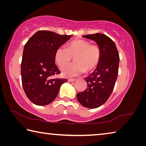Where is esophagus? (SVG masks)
Listing matches in <instances>:
<instances>
[{
  "label": "esophagus",
  "mask_w": 146,
  "mask_h": 146,
  "mask_svg": "<svg viewBox=\"0 0 146 146\" xmlns=\"http://www.w3.org/2000/svg\"><path fill=\"white\" fill-rule=\"evenodd\" d=\"M76 80V78H68L69 82H75Z\"/></svg>",
  "instance_id": "1"
}]
</instances>
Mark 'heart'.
Masks as SVG:
<instances>
[{
  "mask_svg": "<svg viewBox=\"0 0 146 146\" xmlns=\"http://www.w3.org/2000/svg\"><path fill=\"white\" fill-rule=\"evenodd\" d=\"M75 57L76 62L67 66ZM55 61L62 68V73L66 77L78 76L85 71L94 70L100 64L102 51L96 44H91L89 41L84 39H76L71 41L67 48L60 47L55 52Z\"/></svg>",
  "mask_w": 146,
  "mask_h": 146,
  "instance_id": "1",
  "label": "heart"
}]
</instances>
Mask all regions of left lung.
Instances as JSON below:
<instances>
[{
    "mask_svg": "<svg viewBox=\"0 0 146 146\" xmlns=\"http://www.w3.org/2000/svg\"><path fill=\"white\" fill-rule=\"evenodd\" d=\"M83 37L96 42L102 51V58L94 72L85 78L87 88L77 93L76 98L84 107L96 108L107 102L114 88L119 55L114 42L105 34L96 33Z\"/></svg>",
    "mask_w": 146,
    "mask_h": 146,
    "instance_id": "8db88e82",
    "label": "left lung"
}]
</instances>
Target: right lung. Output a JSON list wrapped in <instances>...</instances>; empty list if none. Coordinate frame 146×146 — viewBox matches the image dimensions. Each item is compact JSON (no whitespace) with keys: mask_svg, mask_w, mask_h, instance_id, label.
<instances>
[{"mask_svg":"<svg viewBox=\"0 0 146 146\" xmlns=\"http://www.w3.org/2000/svg\"><path fill=\"white\" fill-rule=\"evenodd\" d=\"M71 35L39 31L23 48L21 76L23 90L31 102L44 106L54 102L67 79L54 78L60 71L55 64V52Z\"/></svg>","mask_w":146,"mask_h":146,"instance_id":"add662e5","label":"right lung"}]
</instances>
